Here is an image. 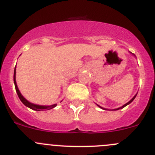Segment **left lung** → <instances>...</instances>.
<instances>
[{"label":"left lung","mask_w":155,"mask_h":155,"mask_svg":"<svg viewBox=\"0 0 155 155\" xmlns=\"http://www.w3.org/2000/svg\"><path fill=\"white\" fill-rule=\"evenodd\" d=\"M130 53H131V52H130ZM131 54H132V55H134V56H135V55H134V54H133V53H131ZM137 94H138V93H136V94H135V95H134V97H133L132 98V99H131V100H130L129 101V102H127V103L126 104H125V105H122V106H121V107H119V108H115V109H112V110H118V109H119V108H124V107H125V106H126V105H129V104L130 103H131V102H132V101L133 100H134V99H135V97H136V95H137ZM96 105H97V104H96ZM98 105V106H99V108H102V109H104V110H109V109H108V108H102V107H101L100 106V105ZM110 110H111V109H110Z\"/></svg>","instance_id":"1"}]
</instances>
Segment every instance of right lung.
I'll use <instances>...</instances> for the list:
<instances>
[{"mask_svg":"<svg viewBox=\"0 0 155 155\" xmlns=\"http://www.w3.org/2000/svg\"><path fill=\"white\" fill-rule=\"evenodd\" d=\"M14 86H15V89H16V92H17V95H18L19 99H21V102H23L24 105H26L28 108H31L33 110L35 111H40V110H44V109H51V108H54V107L56 106V104H54V105H37V104H34L32 103V102H29L28 100L25 99L22 95V94L21 93L20 90H19L18 87H17V82H16V66L14 68Z\"/></svg>","mask_w":155,"mask_h":155,"instance_id":"obj_1","label":"right lung"}]
</instances>
